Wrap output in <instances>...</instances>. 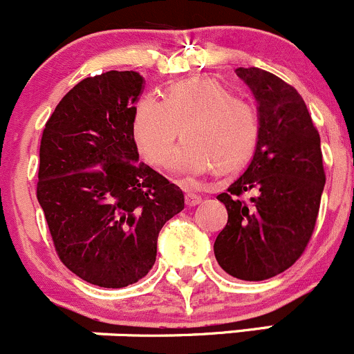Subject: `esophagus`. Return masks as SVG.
Masks as SVG:
<instances>
[{
	"label": "esophagus",
	"mask_w": 354,
	"mask_h": 354,
	"mask_svg": "<svg viewBox=\"0 0 354 354\" xmlns=\"http://www.w3.org/2000/svg\"><path fill=\"white\" fill-rule=\"evenodd\" d=\"M201 203V196L200 194L193 193V191H187L186 193V205H189V207H196V205Z\"/></svg>",
	"instance_id": "34e87169"
}]
</instances>
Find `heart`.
I'll return each mask as SVG.
<instances>
[{"label":"heart","mask_w":354,"mask_h":354,"mask_svg":"<svg viewBox=\"0 0 354 354\" xmlns=\"http://www.w3.org/2000/svg\"><path fill=\"white\" fill-rule=\"evenodd\" d=\"M180 130L186 142L175 154V170L187 177L212 168L225 174L254 156L261 114L254 100L212 78L184 80L171 85L163 100L146 95L137 102L132 136L151 167H167Z\"/></svg>","instance_id":"obj_1"}]
</instances>
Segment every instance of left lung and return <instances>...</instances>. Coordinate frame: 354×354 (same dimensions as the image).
I'll list each match as a JSON object with an SVG mask.
<instances>
[{
    "instance_id": "8db88e82",
    "label": "left lung",
    "mask_w": 354,
    "mask_h": 354,
    "mask_svg": "<svg viewBox=\"0 0 354 354\" xmlns=\"http://www.w3.org/2000/svg\"><path fill=\"white\" fill-rule=\"evenodd\" d=\"M236 74L259 102L261 139L245 174L217 196L227 224L214 254L227 274L262 281L304 254L326 177L319 133L297 90L259 67Z\"/></svg>"
}]
</instances>
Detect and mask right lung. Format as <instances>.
<instances>
[{"instance_id": "right-lung-1", "label": "right lung", "mask_w": 354, "mask_h": 354, "mask_svg": "<svg viewBox=\"0 0 354 354\" xmlns=\"http://www.w3.org/2000/svg\"><path fill=\"white\" fill-rule=\"evenodd\" d=\"M133 71L82 80L60 100L39 144L36 196L57 255L104 288L139 281L156 261L161 227L184 193L139 161L132 116L142 90Z\"/></svg>"}]
</instances>
